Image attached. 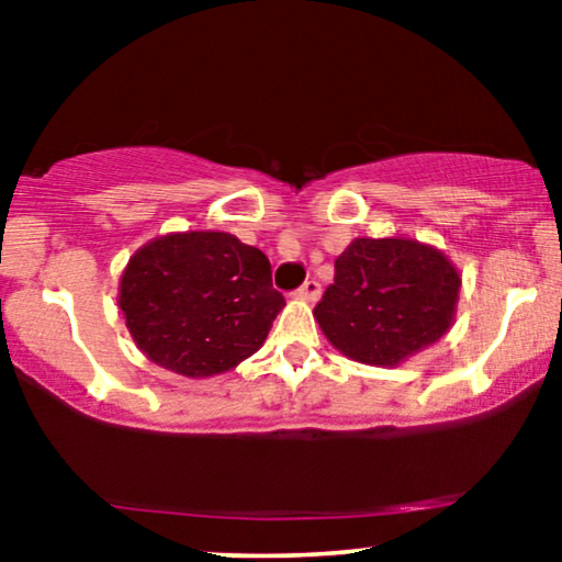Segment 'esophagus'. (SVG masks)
I'll return each mask as SVG.
<instances>
[{
	"label": "esophagus",
	"instance_id": "obj_1",
	"mask_svg": "<svg viewBox=\"0 0 562 562\" xmlns=\"http://www.w3.org/2000/svg\"><path fill=\"white\" fill-rule=\"evenodd\" d=\"M319 294H322V286L314 279H310V281H304L302 286L296 289V299H302V302H310V304H314L319 299Z\"/></svg>",
	"mask_w": 562,
	"mask_h": 562
}]
</instances>
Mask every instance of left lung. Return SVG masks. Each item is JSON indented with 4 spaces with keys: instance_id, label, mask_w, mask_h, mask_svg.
Wrapping results in <instances>:
<instances>
[{
    "instance_id": "1",
    "label": "left lung",
    "mask_w": 562,
    "mask_h": 562,
    "mask_svg": "<svg viewBox=\"0 0 562 562\" xmlns=\"http://www.w3.org/2000/svg\"><path fill=\"white\" fill-rule=\"evenodd\" d=\"M458 294L460 271L435 245L356 237L337 256L314 319L345 358L394 368L448 335Z\"/></svg>"
}]
</instances>
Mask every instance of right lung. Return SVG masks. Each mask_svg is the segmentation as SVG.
<instances>
[{
	"label": "right lung",
	"mask_w": 562,
	"mask_h": 562,
	"mask_svg": "<svg viewBox=\"0 0 562 562\" xmlns=\"http://www.w3.org/2000/svg\"><path fill=\"white\" fill-rule=\"evenodd\" d=\"M117 306L150 363L212 379L260 350L286 302L258 248L229 233L187 229L153 237L130 256Z\"/></svg>",
	"instance_id": "add662e5"
}]
</instances>
